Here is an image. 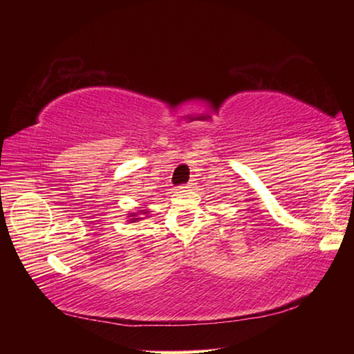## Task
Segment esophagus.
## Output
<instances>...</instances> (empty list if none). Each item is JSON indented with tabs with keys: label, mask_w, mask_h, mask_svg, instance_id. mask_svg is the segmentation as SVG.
I'll return each mask as SVG.
<instances>
[{
	"label": "esophagus",
	"mask_w": 354,
	"mask_h": 354,
	"mask_svg": "<svg viewBox=\"0 0 354 354\" xmlns=\"http://www.w3.org/2000/svg\"><path fill=\"white\" fill-rule=\"evenodd\" d=\"M181 190H187V189H190V184H185V185H183V187H179Z\"/></svg>",
	"instance_id": "obj_1"
}]
</instances>
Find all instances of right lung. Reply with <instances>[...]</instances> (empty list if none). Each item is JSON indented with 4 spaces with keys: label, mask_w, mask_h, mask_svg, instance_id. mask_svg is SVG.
Masks as SVG:
<instances>
[{
    "label": "right lung",
    "mask_w": 354,
    "mask_h": 354,
    "mask_svg": "<svg viewBox=\"0 0 354 354\" xmlns=\"http://www.w3.org/2000/svg\"><path fill=\"white\" fill-rule=\"evenodd\" d=\"M145 206H147V205L139 206V207L136 209V211L127 214V217H128V221H129V223H136V221H140L142 218L148 217V214L151 212V211H149V209H147Z\"/></svg>",
    "instance_id": "right-lung-1"
}]
</instances>
